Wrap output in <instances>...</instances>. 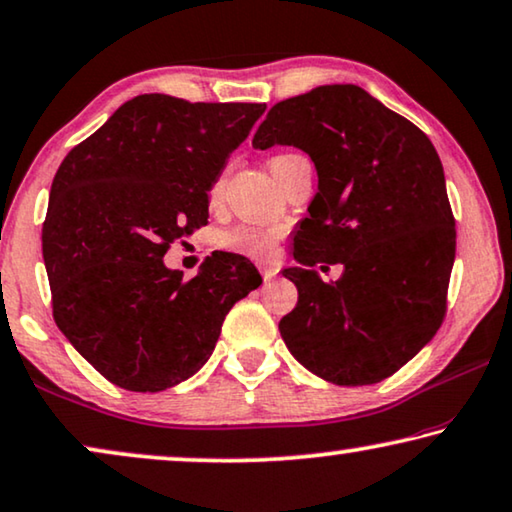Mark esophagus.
Wrapping results in <instances>:
<instances>
[{"mask_svg":"<svg viewBox=\"0 0 512 512\" xmlns=\"http://www.w3.org/2000/svg\"><path fill=\"white\" fill-rule=\"evenodd\" d=\"M259 273H262L264 280H273L278 276V269H276V266H271V264H262V266H259Z\"/></svg>","mask_w":512,"mask_h":512,"instance_id":"34e87169","label":"esophagus"}]
</instances>
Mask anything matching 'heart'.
<instances>
[{"mask_svg":"<svg viewBox=\"0 0 512 512\" xmlns=\"http://www.w3.org/2000/svg\"><path fill=\"white\" fill-rule=\"evenodd\" d=\"M290 157H294V155L292 153L276 155L271 160V167H276V164L283 162V160H290ZM222 187H225V176H218L211 183V187H208V199L218 201L220 194H222ZM280 236H283L280 229L241 225V227H234V229H229V232L222 234L220 243H222V248L232 250V253H239L243 257L262 259V257H269L273 253V248L278 246Z\"/></svg>","mask_w":512,"mask_h":512,"instance_id":"b5f03b06","label":"heart"}]
</instances>
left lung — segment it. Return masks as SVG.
<instances>
[{
	"label": "left lung",
	"instance_id": "obj_1",
	"mask_svg": "<svg viewBox=\"0 0 512 512\" xmlns=\"http://www.w3.org/2000/svg\"><path fill=\"white\" fill-rule=\"evenodd\" d=\"M276 143L306 150L320 178L292 243L301 266L283 271L299 301L280 336L329 383H380L434 338L448 311L457 229L436 148L350 83L271 106L253 146ZM315 263L346 271L329 286L310 271Z\"/></svg>",
	"mask_w": 512,
	"mask_h": 512
}]
</instances>
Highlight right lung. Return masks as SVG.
Returning <instances> with one entry per match:
<instances>
[{
	"label": "right lung",
	"mask_w": 512,
	"mask_h": 512,
	"mask_svg": "<svg viewBox=\"0 0 512 512\" xmlns=\"http://www.w3.org/2000/svg\"><path fill=\"white\" fill-rule=\"evenodd\" d=\"M264 109L139 95L57 169L41 229L53 320L122 390L197 373L229 308L262 285L243 255L215 250L190 280L162 257L206 225L208 187Z\"/></svg>",
	"instance_id": "obj_1"
}]
</instances>
